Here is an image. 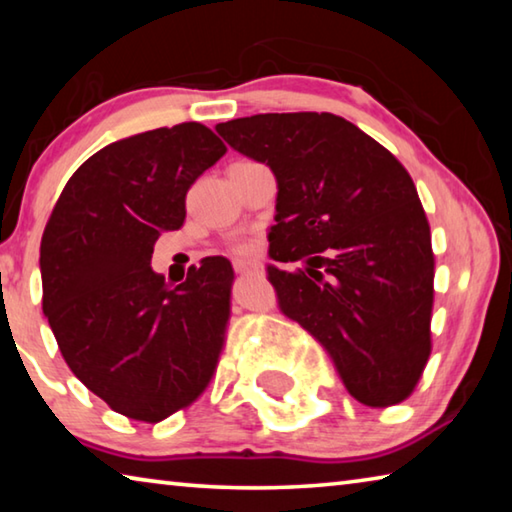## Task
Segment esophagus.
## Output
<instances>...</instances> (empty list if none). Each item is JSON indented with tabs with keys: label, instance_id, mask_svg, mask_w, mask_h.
<instances>
[{
	"label": "esophagus",
	"instance_id": "esophagus-1",
	"mask_svg": "<svg viewBox=\"0 0 512 512\" xmlns=\"http://www.w3.org/2000/svg\"><path fill=\"white\" fill-rule=\"evenodd\" d=\"M235 271L241 273V275L253 273V271H257V264H255V262H246V259H237V262H235Z\"/></svg>",
	"mask_w": 512,
	"mask_h": 512
}]
</instances>
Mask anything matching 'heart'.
I'll return each mask as SVG.
<instances>
[{
  "mask_svg": "<svg viewBox=\"0 0 512 512\" xmlns=\"http://www.w3.org/2000/svg\"><path fill=\"white\" fill-rule=\"evenodd\" d=\"M232 253L235 255H250V253H255V244H248V241H241V244H237L235 248H232Z\"/></svg>",
  "mask_w": 512,
  "mask_h": 512,
  "instance_id": "obj_1",
  "label": "heart"
}]
</instances>
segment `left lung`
Here are the masks:
<instances>
[{
    "mask_svg": "<svg viewBox=\"0 0 512 512\" xmlns=\"http://www.w3.org/2000/svg\"><path fill=\"white\" fill-rule=\"evenodd\" d=\"M277 178L268 266L284 316L334 359L354 400L409 397L431 354V230L409 171L332 112H268L216 126Z\"/></svg>",
    "mask_w": 512,
    "mask_h": 512,
    "instance_id": "8db88e82",
    "label": "left lung"
}]
</instances>
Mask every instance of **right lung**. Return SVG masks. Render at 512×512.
Segmentation results:
<instances>
[{
	"instance_id": "right-lung-1",
	"label": "right lung",
	"mask_w": 512,
	"mask_h": 512,
	"mask_svg": "<svg viewBox=\"0 0 512 512\" xmlns=\"http://www.w3.org/2000/svg\"><path fill=\"white\" fill-rule=\"evenodd\" d=\"M198 121L108 144L67 180L40 241L42 311L69 370L112 411L155 424L192 406L219 366L235 271L189 266L178 287L151 268L162 232L225 155Z\"/></svg>"
}]
</instances>
